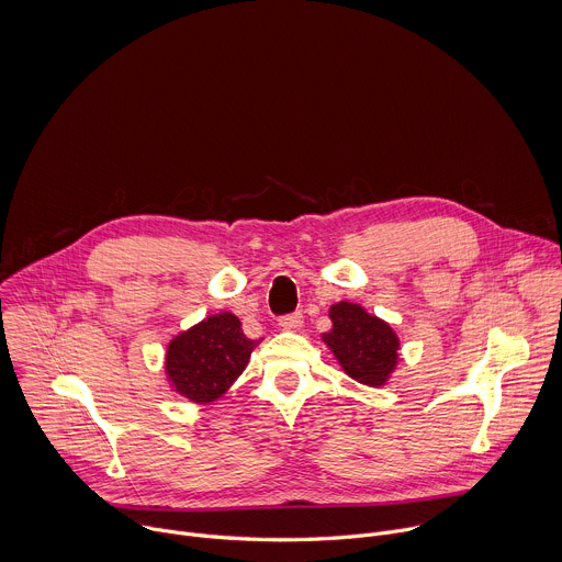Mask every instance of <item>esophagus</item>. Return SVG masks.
<instances>
[{"instance_id":"obj_1","label":"esophagus","mask_w":562,"mask_h":562,"mask_svg":"<svg viewBox=\"0 0 562 562\" xmlns=\"http://www.w3.org/2000/svg\"><path fill=\"white\" fill-rule=\"evenodd\" d=\"M280 327L282 329H289V331H295V329H300L302 327V323H304V315L300 313V311H295V313H289V315H282L280 319Z\"/></svg>"}]
</instances>
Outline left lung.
Returning <instances> with one entry per match:
<instances>
[{
    "label": "left lung",
    "instance_id": "8db88e82",
    "mask_svg": "<svg viewBox=\"0 0 562 562\" xmlns=\"http://www.w3.org/2000/svg\"><path fill=\"white\" fill-rule=\"evenodd\" d=\"M331 331L323 336L345 373L367 386H382L397 364V336L384 319L360 304L338 302L329 308Z\"/></svg>",
    "mask_w": 562,
    "mask_h": 562
}]
</instances>
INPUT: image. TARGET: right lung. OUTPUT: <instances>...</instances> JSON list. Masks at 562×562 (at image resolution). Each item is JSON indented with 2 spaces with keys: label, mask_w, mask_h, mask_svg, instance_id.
<instances>
[{
  "label": "right lung",
  "mask_w": 562,
  "mask_h": 562,
  "mask_svg": "<svg viewBox=\"0 0 562 562\" xmlns=\"http://www.w3.org/2000/svg\"><path fill=\"white\" fill-rule=\"evenodd\" d=\"M258 342L245 336L233 313L209 315L171 340L165 364L169 382L191 403H213L245 371Z\"/></svg>",
  "instance_id": "obj_1"
}]
</instances>
